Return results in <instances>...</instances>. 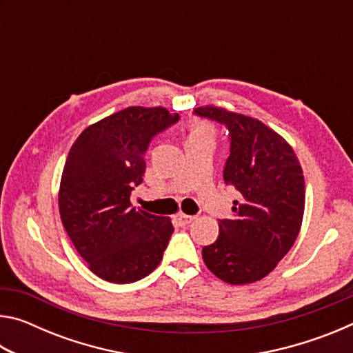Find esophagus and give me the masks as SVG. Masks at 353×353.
I'll list each match as a JSON object with an SVG mask.
<instances>
[{
    "label": "esophagus",
    "instance_id": "obj_1",
    "mask_svg": "<svg viewBox=\"0 0 353 353\" xmlns=\"http://www.w3.org/2000/svg\"><path fill=\"white\" fill-rule=\"evenodd\" d=\"M194 219V216H190V214H185V213H182V212H179L177 214H176V221L181 225H187V224H190L191 221Z\"/></svg>",
    "mask_w": 353,
    "mask_h": 353
}]
</instances>
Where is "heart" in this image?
Listing matches in <instances>:
<instances>
[{
  "instance_id": "b5f03b06",
  "label": "heart",
  "mask_w": 353,
  "mask_h": 353,
  "mask_svg": "<svg viewBox=\"0 0 353 353\" xmlns=\"http://www.w3.org/2000/svg\"><path fill=\"white\" fill-rule=\"evenodd\" d=\"M193 135H213V130H212V128L208 126V124H205V123H202V124H198V126H196V129L193 130Z\"/></svg>"
}]
</instances>
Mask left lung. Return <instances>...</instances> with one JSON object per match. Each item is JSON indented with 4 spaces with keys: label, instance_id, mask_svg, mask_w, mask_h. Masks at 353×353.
<instances>
[{
    "label": "left lung",
    "instance_id": "8db88e82",
    "mask_svg": "<svg viewBox=\"0 0 353 353\" xmlns=\"http://www.w3.org/2000/svg\"><path fill=\"white\" fill-rule=\"evenodd\" d=\"M196 115L229 129L224 182L241 194L232 219H219L218 240L202 249L205 266L230 285L266 277L290 252L305 208L302 166L290 143L260 119L204 105Z\"/></svg>",
    "mask_w": 353,
    "mask_h": 353
}]
</instances>
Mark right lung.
<instances>
[{
	"instance_id": "right-lung-1",
	"label": "right lung",
	"mask_w": 353,
	"mask_h": 353,
	"mask_svg": "<svg viewBox=\"0 0 353 353\" xmlns=\"http://www.w3.org/2000/svg\"><path fill=\"white\" fill-rule=\"evenodd\" d=\"M177 121L165 107H128L88 126L70 149L59 212L77 254L105 282H137L163 259L171 219L137 210L130 191L143 182L149 143Z\"/></svg>"
}]
</instances>
